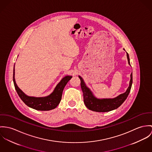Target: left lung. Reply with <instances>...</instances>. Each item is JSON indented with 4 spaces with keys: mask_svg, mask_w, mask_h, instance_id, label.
<instances>
[{
    "mask_svg": "<svg viewBox=\"0 0 152 152\" xmlns=\"http://www.w3.org/2000/svg\"><path fill=\"white\" fill-rule=\"evenodd\" d=\"M127 59L129 65L131 66L130 59L128 53L126 52ZM80 79L81 88L83 93L84 102L86 107L90 110L96 112H108L115 110L125 101L128 97L132 84V72L131 74L129 85L126 91L113 99H99L97 98L91 90L86 86L83 78L79 76Z\"/></svg>",
    "mask_w": 152,
    "mask_h": 152,
    "instance_id": "1",
    "label": "left lung"
}]
</instances>
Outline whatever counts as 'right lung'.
Returning a JSON list of instances; mask_svg holds the SVG:
<instances>
[{
  "label": "right lung",
  "instance_id": "obj_1",
  "mask_svg": "<svg viewBox=\"0 0 152 152\" xmlns=\"http://www.w3.org/2000/svg\"><path fill=\"white\" fill-rule=\"evenodd\" d=\"M15 66L13 68V83L18 95L27 106L39 111H49L55 108L61 102L64 87L72 77V76H66L63 77L56 85L52 93L49 96L42 97H36L26 95L17 86L15 78Z\"/></svg>",
  "mask_w": 152,
  "mask_h": 152
}]
</instances>
